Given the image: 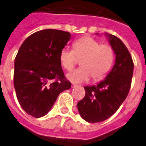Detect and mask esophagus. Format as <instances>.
<instances>
[{"label": "esophagus", "instance_id": "1", "mask_svg": "<svg viewBox=\"0 0 146 146\" xmlns=\"http://www.w3.org/2000/svg\"><path fill=\"white\" fill-rule=\"evenodd\" d=\"M75 87H76V85H75V84H72V85H71V88H72V89H73V88H75Z\"/></svg>", "mask_w": 146, "mask_h": 146}]
</instances>
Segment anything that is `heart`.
Wrapping results in <instances>:
<instances>
[{
  "mask_svg": "<svg viewBox=\"0 0 146 146\" xmlns=\"http://www.w3.org/2000/svg\"><path fill=\"white\" fill-rule=\"evenodd\" d=\"M73 50L65 48L60 54V61L65 70H71L78 58H82L81 68L74 70L66 75L74 83L88 82L92 76L98 81L103 79L111 70L114 60V52L109 44H102L92 37H84L76 41Z\"/></svg>",
  "mask_w": 146,
  "mask_h": 146,
  "instance_id": "obj_1",
  "label": "heart"
}]
</instances>
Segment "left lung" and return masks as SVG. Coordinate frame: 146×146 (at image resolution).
<instances>
[{
    "label": "left lung",
    "instance_id": "obj_1",
    "mask_svg": "<svg viewBox=\"0 0 146 146\" xmlns=\"http://www.w3.org/2000/svg\"><path fill=\"white\" fill-rule=\"evenodd\" d=\"M105 35L116 55L114 65L104 80L84 87L86 96L77 104L82 119L92 123L107 120L117 111L129 93L133 73V61L127 47L119 38Z\"/></svg>",
    "mask_w": 146,
    "mask_h": 146
}]
</instances>
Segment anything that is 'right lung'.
I'll use <instances>...</instances> for the list:
<instances>
[{
	"label": "right lung",
	"mask_w": 146,
	"mask_h": 146,
	"mask_svg": "<svg viewBox=\"0 0 146 146\" xmlns=\"http://www.w3.org/2000/svg\"><path fill=\"white\" fill-rule=\"evenodd\" d=\"M71 38L68 32L44 29L22 44L14 62L13 83L20 106L34 117L46 115L59 94L70 89L60 54Z\"/></svg>",
	"instance_id": "right-lung-1"
}]
</instances>
